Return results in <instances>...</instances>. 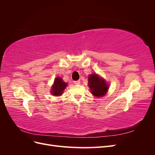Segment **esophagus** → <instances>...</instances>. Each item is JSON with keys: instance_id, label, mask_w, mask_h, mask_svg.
I'll list each match as a JSON object with an SVG mask.
<instances>
[{"instance_id": "34e87169", "label": "esophagus", "mask_w": 155, "mask_h": 155, "mask_svg": "<svg viewBox=\"0 0 155 155\" xmlns=\"http://www.w3.org/2000/svg\"><path fill=\"white\" fill-rule=\"evenodd\" d=\"M74 83L75 85H79V84L81 83V81H80V80H78V81H74Z\"/></svg>"}]
</instances>
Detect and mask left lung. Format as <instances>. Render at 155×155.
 <instances>
[{"label": "left lung", "instance_id": "8db88e82", "mask_svg": "<svg viewBox=\"0 0 155 155\" xmlns=\"http://www.w3.org/2000/svg\"><path fill=\"white\" fill-rule=\"evenodd\" d=\"M88 85L92 94L96 97H103L106 94L109 87L104 79L96 74H91L88 76Z\"/></svg>", "mask_w": 155, "mask_h": 155}]
</instances>
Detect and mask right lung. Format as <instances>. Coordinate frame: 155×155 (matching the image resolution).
I'll list each match as a JSON object with an SVG mask.
<instances>
[{
	"mask_svg": "<svg viewBox=\"0 0 155 155\" xmlns=\"http://www.w3.org/2000/svg\"><path fill=\"white\" fill-rule=\"evenodd\" d=\"M67 83L64 82L61 78H56L54 80V85L51 87V94L55 96H59L62 95L64 88L67 87Z\"/></svg>",
	"mask_w": 155,
	"mask_h": 155,
	"instance_id": "right-lung-1",
	"label": "right lung"
}]
</instances>
